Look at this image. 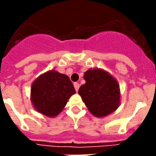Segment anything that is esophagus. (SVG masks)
I'll use <instances>...</instances> for the list:
<instances>
[{
  "mask_svg": "<svg viewBox=\"0 0 156 156\" xmlns=\"http://www.w3.org/2000/svg\"><path fill=\"white\" fill-rule=\"evenodd\" d=\"M73 86H74V88H75L76 91H78V89H79V87H80V85H79V83H74Z\"/></svg>",
  "mask_w": 156,
  "mask_h": 156,
  "instance_id": "esophagus-1",
  "label": "esophagus"
}]
</instances>
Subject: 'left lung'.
I'll list each match as a JSON object with an SVG mask.
<instances>
[{"instance_id": "1", "label": "left lung", "mask_w": 156, "mask_h": 156, "mask_svg": "<svg viewBox=\"0 0 156 156\" xmlns=\"http://www.w3.org/2000/svg\"><path fill=\"white\" fill-rule=\"evenodd\" d=\"M86 83L78 94L89 111L95 116H105L114 112L120 104L117 82L102 69H89L84 73Z\"/></svg>"}]
</instances>
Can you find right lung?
<instances>
[{"label": "right lung", "instance_id": "add662e5", "mask_svg": "<svg viewBox=\"0 0 156 156\" xmlns=\"http://www.w3.org/2000/svg\"><path fill=\"white\" fill-rule=\"evenodd\" d=\"M75 93L68 76L51 70L40 76L33 83L31 101L39 112L47 116H56Z\"/></svg>", "mask_w": 156, "mask_h": 156}]
</instances>
